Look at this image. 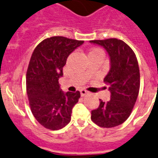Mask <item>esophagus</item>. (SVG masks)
<instances>
[{"mask_svg": "<svg viewBox=\"0 0 158 158\" xmlns=\"http://www.w3.org/2000/svg\"><path fill=\"white\" fill-rule=\"evenodd\" d=\"M80 92H81V96H85V94H88V93H89V92L87 91L86 89H81Z\"/></svg>", "mask_w": 158, "mask_h": 158, "instance_id": "obj_1", "label": "esophagus"}]
</instances>
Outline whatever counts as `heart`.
Masks as SVG:
<instances>
[{
  "instance_id": "b5f03b06",
  "label": "heart",
  "mask_w": 158,
  "mask_h": 158,
  "mask_svg": "<svg viewBox=\"0 0 158 158\" xmlns=\"http://www.w3.org/2000/svg\"><path fill=\"white\" fill-rule=\"evenodd\" d=\"M100 49H94V50H92L90 52H94V51H100ZM102 51V50H101Z\"/></svg>"
}]
</instances>
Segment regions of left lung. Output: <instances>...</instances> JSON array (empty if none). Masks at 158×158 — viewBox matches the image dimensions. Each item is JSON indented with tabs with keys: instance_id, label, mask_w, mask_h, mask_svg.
I'll return each instance as SVG.
<instances>
[{
	"instance_id": "8db88e82",
	"label": "left lung",
	"mask_w": 158,
	"mask_h": 158,
	"mask_svg": "<svg viewBox=\"0 0 158 158\" xmlns=\"http://www.w3.org/2000/svg\"><path fill=\"white\" fill-rule=\"evenodd\" d=\"M90 42L105 48L110 57L111 69L103 82L111 92L110 100L99 99L98 108L91 111L92 122L103 128L122 124L130 117L140 86L138 61L133 50L117 38L94 40Z\"/></svg>"
}]
</instances>
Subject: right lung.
Wrapping results in <instances>:
<instances>
[{
    "label": "right lung",
    "mask_w": 158,
    "mask_h": 158,
    "mask_svg": "<svg viewBox=\"0 0 158 158\" xmlns=\"http://www.w3.org/2000/svg\"><path fill=\"white\" fill-rule=\"evenodd\" d=\"M84 43L64 36H51L40 42L31 56L26 75L29 106L34 117L45 128L62 129L71 120L80 92L59 89V78L69 55Z\"/></svg>",
    "instance_id": "obj_1"
}]
</instances>
